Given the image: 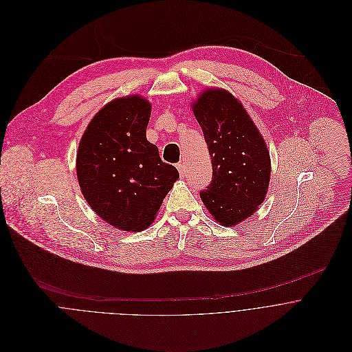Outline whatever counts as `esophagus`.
Listing matches in <instances>:
<instances>
[{
    "mask_svg": "<svg viewBox=\"0 0 352 352\" xmlns=\"http://www.w3.org/2000/svg\"><path fill=\"white\" fill-rule=\"evenodd\" d=\"M177 170H179V173H180V177H184V165L183 164H177Z\"/></svg>",
    "mask_w": 352,
    "mask_h": 352,
    "instance_id": "34e87169",
    "label": "esophagus"
}]
</instances>
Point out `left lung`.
I'll return each mask as SVG.
<instances>
[{
	"instance_id": "left-lung-1",
	"label": "left lung",
	"mask_w": 352,
	"mask_h": 352,
	"mask_svg": "<svg viewBox=\"0 0 352 352\" xmlns=\"http://www.w3.org/2000/svg\"><path fill=\"white\" fill-rule=\"evenodd\" d=\"M192 111L212 161V182L199 197L217 222L234 226L265 199L270 179L265 140L241 102L226 90H205Z\"/></svg>"
}]
</instances>
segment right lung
Instances as JSON below:
<instances>
[{"label":"right lung","mask_w":352,"mask_h":352,"mask_svg":"<svg viewBox=\"0 0 352 352\" xmlns=\"http://www.w3.org/2000/svg\"><path fill=\"white\" fill-rule=\"evenodd\" d=\"M151 104L130 96L107 104L89 123L79 144L76 172L94 212L109 225L140 232L153 223L179 179L147 137Z\"/></svg>","instance_id":"add662e5"}]
</instances>
